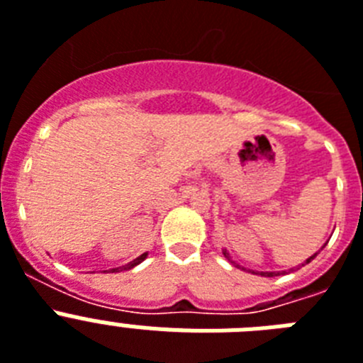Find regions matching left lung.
<instances>
[{"label":"left lung","instance_id":"obj_1","mask_svg":"<svg viewBox=\"0 0 363 363\" xmlns=\"http://www.w3.org/2000/svg\"><path fill=\"white\" fill-rule=\"evenodd\" d=\"M325 246H327V244H323V246H321V250H323ZM321 250H320V252H321ZM320 252H315L314 255H312V257H308V259H306V262H311L312 259H314V257L318 255V253H320ZM222 253H224V257H225V259H228L229 262H231V264H235V266H237V268H240V270H244V272H250V274L262 275V277H275V275H279V272H255V270H246V268H244V266H240V264H238V262H235L233 259H231V255H229V252H228V250H222Z\"/></svg>","mask_w":363,"mask_h":363}]
</instances>
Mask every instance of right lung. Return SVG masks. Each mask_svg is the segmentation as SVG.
<instances>
[{
	"instance_id": "right-lung-1",
	"label": "right lung",
	"mask_w": 363,
	"mask_h": 363,
	"mask_svg": "<svg viewBox=\"0 0 363 363\" xmlns=\"http://www.w3.org/2000/svg\"><path fill=\"white\" fill-rule=\"evenodd\" d=\"M147 255H148V253H143V255H139L138 259H134V261H132V262H128V264H125V266H119V268H111V270H104V272H110V274H116V272H123V270H132V268H134V266L141 264V262H143L145 259H147Z\"/></svg>"
}]
</instances>
